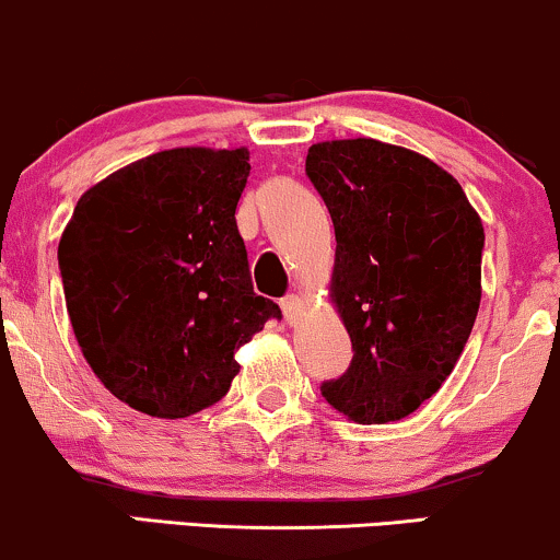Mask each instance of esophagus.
I'll use <instances>...</instances> for the list:
<instances>
[{
  "instance_id": "esophagus-1",
  "label": "esophagus",
  "mask_w": 560,
  "mask_h": 560,
  "mask_svg": "<svg viewBox=\"0 0 560 560\" xmlns=\"http://www.w3.org/2000/svg\"><path fill=\"white\" fill-rule=\"evenodd\" d=\"M280 306H282V314H285V319L291 322V325H295V322L301 319V314H304V301H301L295 293L285 295Z\"/></svg>"
}]
</instances>
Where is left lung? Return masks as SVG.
Returning a JSON list of instances; mask_svg holds the SVG:
<instances>
[{
	"instance_id": "8db88e82",
	"label": "left lung",
	"mask_w": 560,
	"mask_h": 560,
	"mask_svg": "<svg viewBox=\"0 0 560 560\" xmlns=\"http://www.w3.org/2000/svg\"><path fill=\"white\" fill-rule=\"evenodd\" d=\"M306 175L332 217L330 301L353 346L322 396L351 422H398L462 359L482 299V220L440 164L377 138L314 143Z\"/></svg>"
}]
</instances>
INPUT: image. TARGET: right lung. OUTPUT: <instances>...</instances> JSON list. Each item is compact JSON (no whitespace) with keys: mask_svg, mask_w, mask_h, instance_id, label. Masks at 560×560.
<instances>
[{"mask_svg":"<svg viewBox=\"0 0 560 560\" xmlns=\"http://www.w3.org/2000/svg\"><path fill=\"white\" fill-rule=\"evenodd\" d=\"M248 149L180 147L78 199L57 259L83 359L130 409L183 419L238 374L235 351L280 317L256 295L235 222Z\"/></svg>","mask_w":560,"mask_h":560,"instance_id":"add662e5","label":"right lung"}]
</instances>
